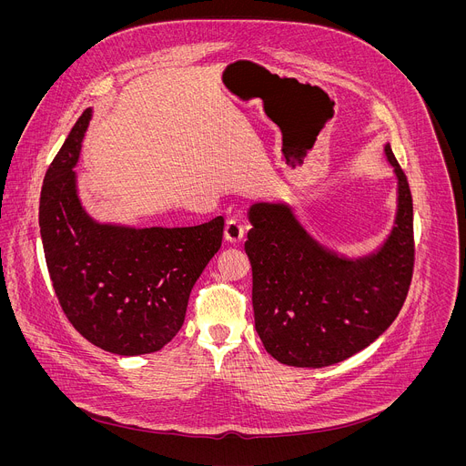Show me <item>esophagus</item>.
<instances>
[{
  "label": "esophagus",
  "instance_id": "obj_1",
  "mask_svg": "<svg viewBox=\"0 0 466 466\" xmlns=\"http://www.w3.org/2000/svg\"><path fill=\"white\" fill-rule=\"evenodd\" d=\"M245 236V225L239 219H228L225 225V239L230 243H239Z\"/></svg>",
  "mask_w": 466,
  "mask_h": 466
}]
</instances>
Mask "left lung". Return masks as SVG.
<instances>
[{
    "instance_id": "1",
    "label": "left lung",
    "mask_w": 466,
    "mask_h": 466,
    "mask_svg": "<svg viewBox=\"0 0 466 466\" xmlns=\"http://www.w3.org/2000/svg\"><path fill=\"white\" fill-rule=\"evenodd\" d=\"M396 216L370 254L349 258L319 243L286 203H254L245 252L252 265L258 336L291 367H328L374 343L402 309L415 261L413 198L389 144Z\"/></svg>"
}]
</instances>
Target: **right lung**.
I'll return each mask as SVG.
<instances>
[{
    "label": "right lung",
    "mask_w": 466,
    "mask_h": 466,
    "mask_svg": "<svg viewBox=\"0 0 466 466\" xmlns=\"http://www.w3.org/2000/svg\"><path fill=\"white\" fill-rule=\"evenodd\" d=\"M88 108L53 158L40 193V236L62 311L96 347L140 356L166 347L187 299L219 250L225 219L197 227L135 228L96 221L83 207L76 166Z\"/></svg>",
    "instance_id": "right-lung-1"
}]
</instances>
